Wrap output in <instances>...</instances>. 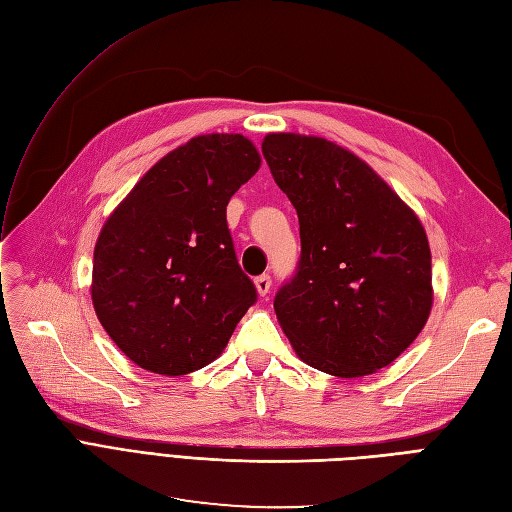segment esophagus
Here are the masks:
<instances>
[{
	"mask_svg": "<svg viewBox=\"0 0 512 512\" xmlns=\"http://www.w3.org/2000/svg\"><path fill=\"white\" fill-rule=\"evenodd\" d=\"M254 284H256V290H258L260 297H267L269 290H271V275H258Z\"/></svg>",
	"mask_w": 512,
	"mask_h": 512,
	"instance_id": "34e87169",
	"label": "esophagus"
}]
</instances>
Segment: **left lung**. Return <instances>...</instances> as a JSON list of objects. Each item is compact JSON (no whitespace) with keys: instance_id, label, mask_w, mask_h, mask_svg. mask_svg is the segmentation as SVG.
Wrapping results in <instances>:
<instances>
[{"instance_id":"left-lung-1","label":"left lung","mask_w":512,"mask_h":512,"mask_svg":"<svg viewBox=\"0 0 512 512\" xmlns=\"http://www.w3.org/2000/svg\"><path fill=\"white\" fill-rule=\"evenodd\" d=\"M271 175L299 215L297 271L275 314L301 359L359 378L393 363L431 312V252L412 209L327 138L269 134Z\"/></svg>"}]
</instances>
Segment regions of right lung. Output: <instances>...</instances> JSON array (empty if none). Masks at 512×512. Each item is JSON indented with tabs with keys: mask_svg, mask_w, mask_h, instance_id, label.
<instances>
[{
	"mask_svg": "<svg viewBox=\"0 0 512 512\" xmlns=\"http://www.w3.org/2000/svg\"><path fill=\"white\" fill-rule=\"evenodd\" d=\"M258 166L241 134L196 136L149 168L106 220L91 299L104 331L138 367L183 376L209 365L256 303L226 205Z\"/></svg>",
	"mask_w": 512,
	"mask_h": 512,
	"instance_id": "1",
	"label": "right lung"
}]
</instances>
